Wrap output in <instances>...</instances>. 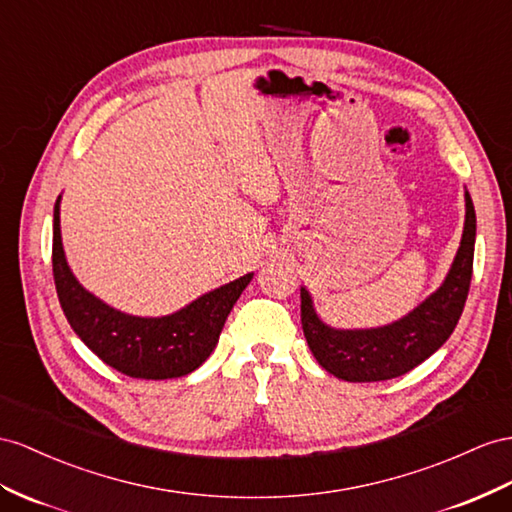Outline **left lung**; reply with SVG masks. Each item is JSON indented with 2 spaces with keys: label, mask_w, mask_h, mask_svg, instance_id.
I'll return each mask as SVG.
<instances>
[{
  "label": "left lung",
  "mask_w": 512,
  "mask_h": 512,
  "mask_svg": "<svg viewBox=\"0 0 512 512\" xmlns=\"http://www.w3.org/2000/svg\"><path fill=\"white\" fill-rule=\"evenodd\" d=\"M476 209L465 188V227L461 246L443 283L400 320L372 329H335L326 324L307 287H300V320L313 357L348 383H376L411 372L437 352L461 318L474 270Z\"/></svg>",
  "instance_id": "1"
}]
</instances>
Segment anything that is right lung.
Here are the masks:
<instances>
[{
  "instance_id": "right-lung-1",
  "label": "right lung",
  "mask_w": 512,
  "mask_h": 512,
  "mask_svg": "<svg viewBox=\"0 0 512 512\" xmlns=\"http://www.w3.org/2000/svg\"><path fill=\"white\" fill-rule=\"evenodd\" d=\"M60 199L54 205V281L71 329L95 355L131 378L164 381L194 372L212 355L222 326L255 272L194 298L168 316L142 318L119 311L75 279L64 255Z\"/></svg>"
}]
</instances>
